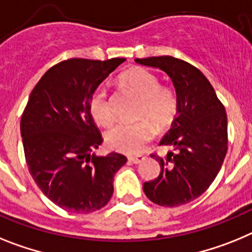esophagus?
<instances>
[{
    "instance_id": "34e87169",
    "label": "esophagus",
    "mask_w": 252,
    "mask_h": 252,
    "mask_svg": "<svg viewBox=\"0 0 252 252\" xmlns=\"http://www.w3.org/2000/svg\"><path fill=\"white\" fill-rule=\"evenodd\" d=\"M128 159L133 163H141L144 159V156H142V155H138V156H129Z\"/></svg>"
}]
</instances>
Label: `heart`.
<instances>
[{"instance_id":"heart-1","label":"heart","mask_w":252,"mask_h":252,"mask_svg":"<svg viewBox=\"0 0 252 252\" xmlns=\"http://www.w3.org/2000/svg\"><path fill=\"white\" fill-rule=\"evenodd\" d=\"M122 82L141 99L139 119H147L156 128H163L174 119L178 110V99L174 90L161 86L158 77L144 68H134L122 76ZM90 113L100 126H110L114 122L106 87L100 86L90 99ZM153 130L148 122L122 123L106 133V143L110 148L124 153H138L152 139Z\"/></svg>"}]
</instances>
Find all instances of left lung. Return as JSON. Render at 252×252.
Here are the masks:
<instances>
[{"label":"left lung","mask_w":252,"mask_h":252,"mask_svg":"<svg viewBox=\"0 0 252 252\" xmlns=\"http://www.w3.org/2000/svg\"><path fill=\"white\" fill-rule=\"evenodd\" d=\"M135 62L159 68L171 78L178 110L159 146L174 148L165 157L151 155L161 171L143 184L151 202L178 207L200 196L222 167L228 148L227 114L211 82L196 67L174 57H150Z\"/></svg>","instance_id":"obj_1"}]
</instances>
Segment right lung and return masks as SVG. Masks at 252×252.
<instances>
[{
    "mask_svg": "<svg viewBox=\"0 0 252 252\" xmlns=\"http://www.w3.org/2000/svg\"><path fill=\"white\" fill-rule=\"evenodd\" d=\"M124 61H63L29 96L20 122L26 163L43 194L65 211L90 213L108 204L114 175L126 162L117 152L91 153L102 138L90 113L94 91Z\"/></svg>",
    "mask_w": 252,
    "mask_h": 252,
    "instance_id": "obj_1",
    "label": "right lung"
}]
</instances>
